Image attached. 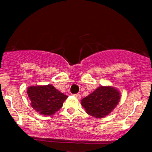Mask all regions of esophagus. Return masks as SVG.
I'll use <instances>...</instances> for the list:
<instances>
[{
	"instance_id": "34e87169",
	"label": "esophagus",
	"mask_w": 152,
	"mask_h": 152,
	"mask_svg": "<svg viewBox=\"0 0 152 152\" xmlns=\"http://www.w3.org/2000/svg\"><path fill=\"white\" fill-rule=\"evenodd\" d=\"M74 96L77 99H80V98H81V95L79 94V93H77V94H74Z\"/></svg>"
}]
</instances>
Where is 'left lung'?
I'll return each instance as SVG.
<instances>
[{"label": "left lung", "instance_id": "1", "mask_svg": "<svg viewBox=\"0 0 152 152\" xmlns=\"http://www.w3.org/2000/svg\"><path fill=\"white\" fill-rule=\"evenodd\" d=\"M121 93L112 86H100L81 101L86 113L96 118L108 115L118 104Z\"/></svg>", "mask_w": 152, "mask_h": 152}]
</instances>
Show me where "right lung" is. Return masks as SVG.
Listing matches in <instances>:
<instances>
[{
    "label": "right lung",
    "instance_id": "1",
    "mask_svg": "<svg viewBox=\"0 0 152 152\" xmlns=\"http://www.w3.org/2000/svg\"><path fill=\"white\" fill-rule=\"evenodd\" d=\"M27 94L31 107L43 115L55 114L67 98L51 85L30 86L27 89Z\"/></svg>",
    "mask_w": 152,
    "mask_h": 152
}]
</instances>
